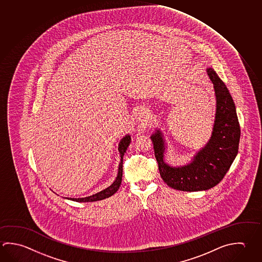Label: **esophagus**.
I'll list each match as a JSON object with an SVG mask.
<instances>
[{
    "label": "esophagus",
    "instance_id": "1",
    "mask_svg": "<svg viewBox=\"0 0 262 262\" xmlns=\"http://www.w3.org/2000/svg\"><path fill=\"white\" fill-rule=\"evenodd\" d=\"M135 119H136L138 122H141L142 124L146 125L149 122V120H150V114L145 108H140L135 113Z\"/></svg>",
    "mask_w": 262,
    "mask_h": 262
}]
</instances>
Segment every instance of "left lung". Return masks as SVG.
<instances>
[{"instance_id":"1","label":"left lung","mask_w":262,"mask_h":262,"mask_svg":"<svg viewBox=\"0 0 262 262\" xmlns=\"http://www.w3.org/2000/svg\"><path fill=\"white\" fill-rule=\"evenodd\" d=\"M207 74L216 97L215 120L210 141L192 160L182 166H171L164 160L165 140L160 129L151 134L161 178L170 188L182 191H201L220 183L238 152L240 126L234 100L224 82L212 68Z\"/></svg>"}]
</instances>
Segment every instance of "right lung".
I'll use <instances>...</instances> for the list:
<instances>
[{
    "label": "right lung",
    "mask_w": 262,
    "mask_h": 262,
    "mask_svg": "<svg viewBox=\"0 0 262 262\" xmlns=\"http://www.w3.org/2000/svg\"><path fill=\"white\" fill-rule=\"evenodd\" d=\"M130 136L129 135H126L125 137L121 139L120 143H119V151L120 154V162L119 165V172H118V176L116 178L115 181L111 184L110 187L103 189L100 192L96 193L92 196H88L85 198H65L68 199L71 201L77 202H97V201H101L106 198L111 197L113 194H115L118 189L120 188V184H121V180H122V171H123V156L126 152L127 148L129 147V142H130Z\"/></svg>",
    "instance_id": "add662e5"
}]
</instances>
